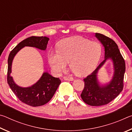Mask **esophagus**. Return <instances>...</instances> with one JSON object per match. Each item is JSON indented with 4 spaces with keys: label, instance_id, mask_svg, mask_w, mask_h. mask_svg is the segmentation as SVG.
<instances>
[{
    "label": "esophagus",
    "instance_id": "obj_1",
    "mask_svg": "<svg viewBox=\"0 0 132 132\" xmlns=\"http://www.w3.org/2000/svg\"><path fill=\"white\" fill-rule=\"evenodd\" d=\"M63 79L64 80H69V81H72V80H73V78L72 77H70V76H64Z\"/></svg>",
    "mask_w": 132,
    "mask_h": 132
}]
</instances>
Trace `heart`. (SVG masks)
<instances>
[{
    "label": "heart",
    "mask_w": 132,
    "mask_h": 132,
    "mask_svg": "<svg viewBox=\"0 0 132 132\" xmlns=\"http://www.w3.org/2000/svg\"><path fill=\"white\" fill-rule=\"evenodd\" d=\"M58 51H51L48 60L53 70L57 73L65 71L68 62L71 70L78 76L91 73L97 66L102 55V46L98 41H91L80 37L62 40Z\"/></svg>",
    "instance_id": "obj_1"
}]
</instances>
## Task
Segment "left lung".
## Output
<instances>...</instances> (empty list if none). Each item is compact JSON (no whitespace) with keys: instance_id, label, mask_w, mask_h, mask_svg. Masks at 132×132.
Wrapping results in <instances>:
<instances>
[{"instance_id":"left-lung-1","label":"left lung","mask_w":132,"mask_h":132,"mask_svg":"<svg viewBox=\"0 0 132 132\" xmlns=\"http://www.w3.org/2000/svg\"><path fill=\"white\" fill-rule=\"evenodd\" d=\"M95 37L104 46L105 59L95 70L84 79V87L80 95L82 101L89 105L101 106L109 103L122 91L126 66L123 57L113 40L100 33H96ZM109 58L113 61L114 75L107 86L101 88L97 81L96 74L99 69Z\"/></svg>"}]
</instances>
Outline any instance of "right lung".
I'll list each match as a JSON object with an SVG mask.
<instances>
[{
  "mask_svg": "<svg viewBox=\"0 0 132 132\" xmlns=\"http://www.w3.org/2000/svg\"><path fill=\"white\" fill-rule=\"evenodd\" d=\"M49 39L50 38L46 37H28L20 42L11 51L8 57L7 83L20 101L32 106L44 105L50 101L61 84V80L45 72L39 81L33 86L27 88L20 87L14 83L10 76L12 61L15 54L26 46L45 50Z\"/></svg>",
  "mask_w": 132,
  "mask_h": 132,
  "instance_id": "right-lung-1",
  "label": "right lung"
}]
</instances>
